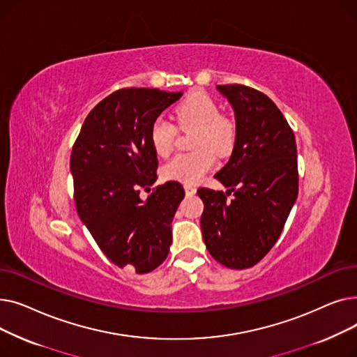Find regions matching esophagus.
Instances as JSON below:
<instances>
[{"instance_id": "obj_1", "label": "esophagus", "mask_w": 357, "mask_h": 357, "mask_svg": "<svg viewBox=\"0 0 357 357\" xmlns=\"http://www.w3.org/2000/svg\"><path fill=\"white\" fill-rule=\"evenodd\" d=\"M183 188H185V194L188 195V197H192V195H195V192H197V188L195 186H192V185H183Z\"/></svg>"}]
</instances>
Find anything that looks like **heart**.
I'll return each mask as SVG.
<instances>
[{"label": "heart", "instance_id": "heart-1", "mask_svg": "<svg viewBox=\"0 0 357 357\" xmlns=\"http://www.w3.org/2000/svg\"><path fill=\"white\" fill-rule=\"evenodd\" d=\"M175 117L181 126L197 127L195 146L203 147L174 156L163 166V175L183 183H197L215 163L214 152L211 149L222 155L231 149L236 139V126L230 119L220 116L215 101L202 92L186 97L176 107ZM175 135L176 127L167 119L158 117L150 127V143L155 152L160 156L171 152Z\"/></svg>", "mask_w": 357, "mask_h": 357}]
</instances>
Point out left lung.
Listing matches in <instances>:
<instances>
[{"instance_id":"8db88e82","label":"left lung","mask_w":357,"mask_h":357,"mask_svg":"<svg viewBox=\"0 0 357 357\" xmlns=\"http://www.w3.org/2000/svg\"><path fill=\"white\" fill-rule=\"evenodd\" d=\"M231 104L236 139L215 178L226 194L199 188L205 246L221 265L246 269L273 248L298 197L294 131L265 93L245 85H218ZM234 194L231 202L227 197Z\"/></svg>"}]
</instances>
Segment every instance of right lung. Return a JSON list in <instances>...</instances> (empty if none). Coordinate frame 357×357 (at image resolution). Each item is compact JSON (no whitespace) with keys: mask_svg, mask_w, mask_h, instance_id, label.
<instances>
[{"mask_svg":"<svg viewBox=\"0 0 357 357\" xmlns=\"http://www.w3.org/2000/svg\"><path fill=\"white\" fill-rule=\"evenodd\" d=\"M182 92L123 88L91 109L70 155L79 218L104 255L136 273L156 269L172 243V220L185 197L169 181L153 188L158 158L150 127Z\"/></svg>","mask_w":357,"mask_h":357,"instance_id":"right-lung-1","label":"right lung"}]
</instances>
